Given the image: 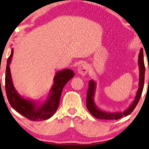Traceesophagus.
<instances>
[{
    "label": "esophagus",
    "instance_id": "1",
    "mask_svg": "<svg viewBox=\"0 0 149 149\" xmlns=\"http://www.w3.org/2000/svg\"><path fill=\"white\" fill-rule=\"evenodd\" d=\"M88 70V65L86 64H81L77 68V72L81 75H85Z\"/></svg>",
    "mask_w": 149,
    "mask_h": 149
}]
</instances>
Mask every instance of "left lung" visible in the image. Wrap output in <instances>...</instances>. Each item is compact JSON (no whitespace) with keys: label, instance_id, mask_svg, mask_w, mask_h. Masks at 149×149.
Instances as JSON below:
<instances>
[{"label":"left lung","instance_id":"obj_1","mask_svg":"<svg viewBox=\"0 0 149 149\" xmlns=\"http://www.w3.org/2000/svg\"><path fill=\"white\" fill-rule=\"evenodd\" d=\"M138 65L139 69V86L138 90L136 93L135 99L133 102L130 105V106L124 111H115L111 112L107 111L105 110H102L100 108L97 106L95 102H94V96H95L96 83L94 80L91 79L88 83V89L86 95V107L92 115L94 117L99 119L105 120H117L119 118L129 115L133 111L135 107L140 100L141 96L143 86H144L145 81V67L143 60V49H141L139 56H138Z\"/></svg>","mask_w":149,"mask_h":149}]
</instances>
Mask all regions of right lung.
Listing matches in <instances>:
<instances>
[{
  "label": "right lung",
  "instance_id": "1",
  "mask_svg": "<svg viewBox=\"0 0 149 149\" xmlns=\"http://www.w3.org/2000/svg\"><path fill=\"white\" fill-rule=\"evenodd\" d=\"M13 54V48L8 58L5 76V88L11 106L19 114L33 121L47 120L55 114L58 107L62 91L64 85L74 76V72L70 69L58 71L53 78L47 97L44 102H37L21 96L14 87L11 75L10 65Z\"/></svg>",
  "mask_w": 149,
  "mask_h": 149
}]
</instances>
